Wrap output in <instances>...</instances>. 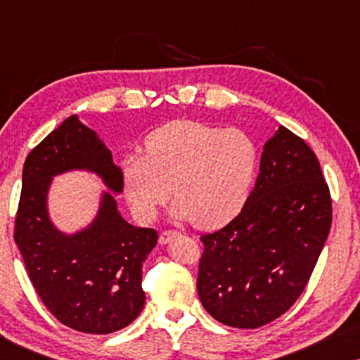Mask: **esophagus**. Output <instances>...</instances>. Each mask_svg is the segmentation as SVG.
<instances>
[{"label": "esophagus", "instance_id": "obj_1", "mask_svg": "<svg viewBox=\"0 0 360 360\" xmlns=\"http://www.w3.org/2000/svg\"><path fill=\"white\" fill-rule=\"evenodd\" d=\"M179 234H180L179 231L164 229V231H162V233H160V236H159V243H160V244H167L172 238H176V236H179Z\"/></svg>", "mask_w": 360, "mask_h": 360}]
</instances>
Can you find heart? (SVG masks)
I'll use <instances>...</instances> for the list:
<instances>
[{
	"label": "heart",
	"instance_id": "heart-1",
	"mask_svg": "<svg viewBox=\"0 0 360 360\" xmlns=\"http://www.w3.org/2000/svg\"><path fill=\"white\" fill-rule=\"evenodd\" d=\"M257 142L243 129L174 121L146 139V154L122 162V185L136 216L155 219L172 196L176 219L219 228L248 201L259 172Z\"/></svg>",
	"mask_w": 360,
	"mask_h": 360
}]
</instances>
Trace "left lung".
I'll return each mask as SVG.
<instances>
[{
	"label": "left lung",
	"mask_w": 360,
	"mask_h": 360,
	"mask_svg": "<svg viewBox=\"0 0 360 360\" xmlns=\"http://www.w3.org/2000/svg\"><path fill=\"white\" fill-rule=\"evenodd\" d=\"M331 221L316 155L280 126L264 146L255 188L240 213L200 238L201 304L231 328L255 329L280 318L307 287Z\"/></svg>",
	"instance_id": "1"
}]
</instances>
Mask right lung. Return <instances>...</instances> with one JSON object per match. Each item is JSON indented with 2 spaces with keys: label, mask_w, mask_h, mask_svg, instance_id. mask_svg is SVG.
<instances>
[{
  "label": "right lung",
  "mask_w": 360,
  "mask_h": 360,
  "mask_svg": "<svg viewBox=\"0 0 360 360\" xmlns=\"http://www.w3.org/2000/svg\"><path fill=\"white\" fill-rule=\"evenodd\" d=\"M72 169L93 170L112 191L122 188V172L111 152L70 116L26 157L14 240L53 318L75 331L110 334L131 324L144 308L142 262L159 234L127 224L110 193L90 228L75 236L58 233L47 216V188L53 175Z\"/></svg>",
  "instance_id": "1"
}]
</instances>
